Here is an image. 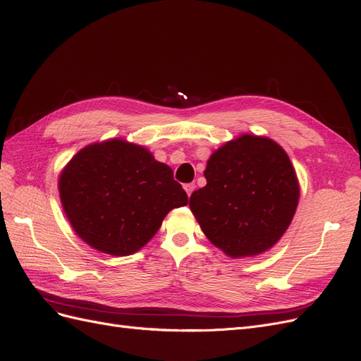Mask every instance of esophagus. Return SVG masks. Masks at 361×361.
<instances>
[{
	"label": "esophagus",
	"mask_w": 361,
	"mask_h": 361,
	"mask_svg": "<svg viewBox=\"0 0 361 361\" xmlns=\"http://www.w3.org/2000/svg\"><path fill=\"white\" fill-rule=\"evenodd\" d=\"M194 188H195V185H194V183H185V185H183V190H185V191H187V194H188V197H190V195L192 194Z\"/></svg>",
	"instance_id": "obj_1"
}]
</instances>
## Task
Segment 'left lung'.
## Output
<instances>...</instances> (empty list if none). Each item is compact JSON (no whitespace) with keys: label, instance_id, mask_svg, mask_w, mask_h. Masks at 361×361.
I'll use <instances>...</instances> for the list:
<instances>
[{"label":"left lung","instance_id":"1","mask_svg":"<svg viewBox=\"0 0 361 361\" xmlns=\"http://www.w3.org/2000/svg\"><path fill=\"white\" fill-rule=\"evenodd\" d=\"M206 185L190 207L203 233L231 257L264 253L288 231L300 185L288 154L267 137L244 134L211 155Z\"/></svg>","mask_w":361,"mask_h":361}]
</instances>
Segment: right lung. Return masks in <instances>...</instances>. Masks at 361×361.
<instances>
[{"instance_id": "right-lung-1", "label": "right lung", "mask_w": 361, "mask_h": 361, "mask_svg": "<svg viewBox=\"0 0 361 361\" xmlns=\"http://www.w3.org/2000/svg\"><path fill=\"white\" fill-rule=\"evenodd\" d=\"M59 191L76 235L111 256L135 253L171 209L188 203L169 166L120 138L81 149L63 169Z\"/></svg>"}]
</instances>
